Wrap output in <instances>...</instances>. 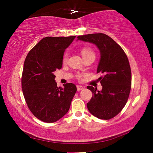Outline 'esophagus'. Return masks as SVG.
Wrapping results in <instances>:
<instances>
[{"mask_svg": "<svg viewBox=\"0 0 153 153\" xmlns=\"http://www.w3.org/2000/svg\"><path fill=\"white\" fill-rule=\"evenodd\" d=\"M85 87H84L83 86H82V85H77V90L78 91H79L81 90H83Z\"/></svg>", "mask_w": 153, "mask_h": 153, "instance_id": "34e87169", "label": "esophagus"}]
</instances>
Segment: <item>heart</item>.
<instances>
[{"mask_svg": "<svg viewBox=\"0 0 153 153\" xmlns=\"http://www.w3.org/2000/svg\"><path fill=\"white\" fill-rule=\"evenodd\" d=\"M81 53H82L83 58L89 56V55H91V54H95L91 48H90L89 47H83L82 48V50H81ZM68 53H65L63 55V57H62L63 63L66 62L68 60Z\"/></svg>", "mask_w": 153, "mask_h": 153, "instance_id": "obj_1", "label": "heart"}]
</instances>
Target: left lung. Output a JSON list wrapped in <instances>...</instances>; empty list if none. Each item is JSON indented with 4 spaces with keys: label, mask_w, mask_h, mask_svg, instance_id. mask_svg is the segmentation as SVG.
Masks as SVG:
<instances>
[{
    "label": "left lung",
    "mask_w": 153,
    "mask_h": 153,
    "mask_svg": "<svg viewBox=\"0 0 153 153\" xmlns=\"http://www.w3.org/2000/svg\"><path fill=\"white\" fill-rule=\"evenodd\" d=\"M77 39L98 47L100 58L97 72L104 74L100 77L101 91L87 87L93 93L92 98L87 104V108L99 119H111L122 111L130 93L131 72L128 58L122 47L106 34L80 35Z\"/></svg>",
    "instance_id": "1"
}]
</instances>
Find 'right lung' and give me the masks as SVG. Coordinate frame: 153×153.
<instances>
[{
    "label": "right lung",
    "instance_id": "obj_1",
    "mask_svg": "<svg viewBox=\"0 0 153 153\" xmlns=\"http://www.w3.org/2000/svg\"><path fill=\"white\" fill-rule=\"evenodd\" d=\"M76 36L47 37L29 52L24 62L22 88L29 109L44 122H56L66 114L77 91L74 83L58 87L54 71L62 66L65 50Z\"/></svg>",
    "mask_w": 153,
    "mask_h": 153
}]
</instances>
